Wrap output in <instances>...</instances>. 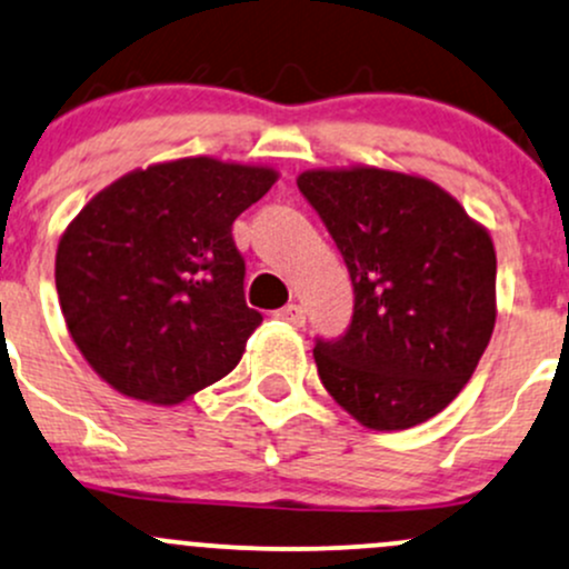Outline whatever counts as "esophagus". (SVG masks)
Listing matches in <instances>:
<instances>
[{
	"mask_svg": "<svg viewBox=\"0 0 569 569\" xmlns=\"http://www.w3.org/2000/svg\"><path fill=\"white\" fill-rule=\"evenodd\" d=\"M278 318H280V321L291 323V327H302V323H305L302 305H286V308L278 310Z\"/></svg>",
	"mask_w": 569,
	"mask_h": 569,
	"instance_id": "esophagus-1",
	"label": "esophagus"
}]
</instances>
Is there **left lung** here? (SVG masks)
<instances>
[{
	"label": "left lung",
	"instance_id": "8db88e82",
	"mask_svg": "<svg viewBox=\"0 0 569 569\" xmlns=\"http://www.w3.org/2000/svg\"><path fill=\"white\" fill-rule=\"evenodd\" d=\"M299 191L346 259L353 321L316 342L323 389L361 427H418L459 397L497 321L489 229L446 189L383 167H323Z\"/></svg>",
	"mask_w": 569,
	"mask_h": 569
}]
</instances>
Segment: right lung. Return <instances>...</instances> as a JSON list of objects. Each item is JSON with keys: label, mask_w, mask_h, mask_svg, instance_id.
Returning <instances> with one entry per match:
<instances>
[{"label": "right lung", "mask_w": 569, "mask_h": 569, "mask_svg": "<svg viewBox=\"0 0 569 569\" xmlns=\"http://www.w3.org/2000/svg\"><path fill=\"white\" fill-rule=\"evenodd\" d=\"M278 170L186 156L93 193L56 248L72 342L118 395L180 405L234 370L261 316L232 223Z\"/></svg>", "instance_id": "obj_1"}]
</instances>
